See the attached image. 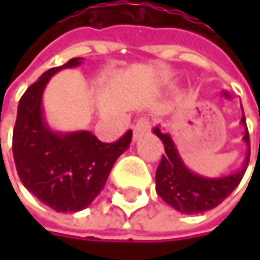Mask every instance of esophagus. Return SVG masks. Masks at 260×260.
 I'll return each instance as SVG.
<instances>
[{
  "label": "esophagus",
  "mask_w": 260,
  "mask_h": 260,
  "mask_svg": "<svg viewBox=\"0 0 260 260\" xmlns=\"http://www.w3.org/2000/svg\"><path fill=\"white\" fill-rule=\"evenodd\" d=\"M149 129H150V120H149V119H146V117L138 119V120H137V123L134 125V140L140 138L143 134L149 132Z\"/></svg>",
  "instance_id": "1"
}]
</instances>
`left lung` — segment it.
<instances>
[{
    "mask_svg": "<svg viewBox=\"0 0 260 260\" xmlns=\"http://www.w3.org/2000/svg\"><path fill=\"white\" fill-rule=\"evenodd\" d=\"M244 111V110H242ZM241 123L245 128L244 141L248 147V153L244 159L242 167L229 176L223 178H205L192 173L182 161L178 149L169 134H162L156 126L153 132L162 141L166 153L156 169V192L172 208L182 214H200L218 206L228 199L242 179L248 159H250V135L242 114Z\"/></svg>",
    "mask_w": 260,
    "mask_h": 260,
    "instance_id": "8db88e82",
    "label": "left lung"
}]
</instances>
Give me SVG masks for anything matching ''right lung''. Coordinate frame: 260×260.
<instances>
[{
  "mask_svg": "<svg viewBox=\"0 0 260 260\" xmlns=\"http://www.w3.org/2000/svg\"><path fill=\"white\" fill-rule=\"evenodd\" d=\"M81 64L72 58L46 71L22 94L13 129V158L19 179L40 202L57 212L85 209L105 186L116 159L129 147L132 131L114 143H102L88 131L60 134L43 119L42 94L61 69Z\"/></svg>",
  "mask_w": 260,
  "mask_h": 260,
  "instance_id": "add662e5",
  "label": "right lung"
}]
</instances>
